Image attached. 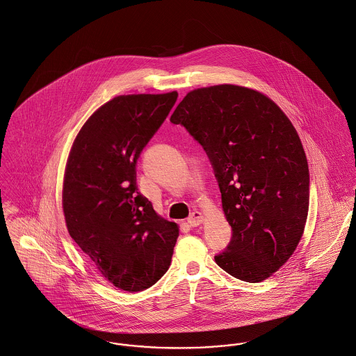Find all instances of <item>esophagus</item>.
<instances>
[{
  "label": "esophagus",
  "mask_w": 356,
  "mask_h": 356,
  "mask_svg": "<svg viewBox=\"0 0 356 356\" xmlns=\"http://www.w3.org/2000/svg\"><path fill=\"white\" fill-rule=\"evenodd\" d=\"M203 220H204V216L200 211H193L190 216V218L187 219V223L192 227H195V226H199L200 223H203Z\"/></svg>",
  "instance_id": "1"
}]
</instances>
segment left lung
I'll return each mask as SVG.
<instances>
[{
    "label": "left lung",
    "instance_id": "left-lung-1",
    "mask_svg": "<svg viewBox=\"0 0 356 356\" xmlns=\"http://www.w3.org/2000/svg\"><path fill=\"white\" fill-rule=\"evenodd\" d=\"M206 150L232 226L216 263L259 283L296 252L309 211V166L291 120L264 93L233 83L188 92L170 116Z\"/></svg>",
    "mask_w": 356,
    "mask_h": 356
}]
</instances>
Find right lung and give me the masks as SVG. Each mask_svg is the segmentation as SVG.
Wrapping results in <instances>:
<instances>
[{"instance_id":"1","label":"right lung","mask_w":356,"mask_h":356,"mask_svg":"<svg viewBox=\"0 0 356 356\" xmlns=\"http://www.w3.org/2000/svg\"><path fill=\"white\" fill-rule=\"evenodd\" d=\"M177 92L120 95L95 111L72 145L62 207L72 238L115 287L134 293L168 271L179 225L138 192L136 164Z\"/></svg>"}]
</instances>
